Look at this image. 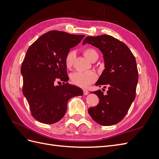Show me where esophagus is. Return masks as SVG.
<instances>
[{"mask_svg": "<svg viewBox=\"0 0 159 159\" xmlns=\"http://www.w3.org/2000/svg\"><path fill=\"white\" fill-rule=\"evenodd\" d=\"M83 91H84V94L85 95H88V94L89 93V91H88V90H87V89H84V90H83Z\"/></svg>", "mask_w": 159, "mask_h": 159, "instance_id": "1", "label": "esophagus"}]
</instances>
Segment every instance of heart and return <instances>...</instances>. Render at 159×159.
I'll list each match as a JSON object with an SVG mask.
<instances>
[{"instance_id":"b5f03b06","label":"heart","mask_w":159,"mask_h":159,"mask_svg":"<svg viewBox=\"0 0 159 159\" xmlns=\"http://www.w3.org/2000/svg\"><path fill=\"white\" fill-rule=\"evenodd\" d=\"M98 54L96 50L91 48H88L84 50V54L87 58L90 60L93 55ZM75 60V53L74 51H70L66 54L65 57V65L68 69H70L74 64ZM96 76L94 72L89 71L85 72L76 71L70 75L71 82L74 84L79 86V87L85 88H88L89 85L93 84L96 80Z\"/></svg>"}]
</instances>
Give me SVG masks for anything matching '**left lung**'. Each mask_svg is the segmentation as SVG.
Returning <instances> with one entry per match:
<instances>
[{
  "label": "left lung",
  "mask_w": 159,
  "mask_h": 159,
  "mask_svg": "<svg viewBox=\"0 0 159 159\" xmlns=\"http://www.w3.org/2000/svg\"><path fill=\"white\" fill-rule=\"evenodd\" d=\"M86 43L103 53L105 68L95 85L108 87L106 95L100 89L93 91L99 103L89 108L88 113L99 125H113L125 117L135 98L139 79L135 57L125 44L111 36H87L83 44Z\"/></svg>",
  "instance_id": "1"
}]
</instances>
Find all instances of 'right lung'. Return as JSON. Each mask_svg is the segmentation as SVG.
<instances>
[{
  "mask_svg": "<svg viewBox=\"0 0 159 159\" xmlns=\"http://www.w3.org/2000/svg\"><path fill=\"white\" fill-rule=\"evenodd\" d=\"M84 35L49 31L28 48L21 66L22 92L32 115L46 124L59 121L64 116L68 101L82 95L83 91L67 81L69 80L65 57L70 48L78 45ZM61 80V86H55Z\"/></svg>",
  "mask_w": 159,
  "mask_h": 159,
  "instance_id": "add662e5",
  "label": "right lung"
}]
</instances>
